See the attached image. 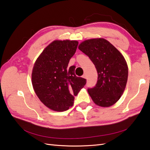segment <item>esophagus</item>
I'll return each instance as SVG.
<instances>
[{
    "label": "esophagus",
    "instance_id": "1",
    "mask_svg": "<svg viewBox=\"0 0 150 150\" xmlns=\"http://www.w3.org/2000/svg\"><path fill=\"white\" fill-rule=\"evenodd\" d=\"M83 78H84V79H86V74L83 75Z\"/></svg>",
    "mask_w": 150,
    "mask_h": 150
}]
</instances>
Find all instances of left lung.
<instances>
[{
  "instance_id": "1",
  "label": "left lung",
  "mask_w": 150,
  "mask_h": 150,
  "mask_svg": "<svg viewBox=\"0 0 150 150\" xmlns=\"http://www.w3.org/2000/svg\"><path fill=\"white\" fill-rule=\"evenodd\" d=\"M90 58L98 71L94 88L88 90L94 103L109 107L118 101L124 93L128 78V66L122 54L104 38L84 40L78 47Z\"/></svg>"
}]
</instances>
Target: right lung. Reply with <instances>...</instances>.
<instances>
[{"instance_id": "obj_1", "label": "right lung", "mask_w": 150, "mask_h": 150, "mask_svg": "<svg viewBox=\"0 0 150 150\" xmlns=\"http://www.w3.org/2000/svg\"><path fill=\"white\" fill-rule=\"evenodd\" d=\"M78 43L76 40H54L34 64L32 86L41 102L49 109L68 110L73 106L74 96L86 84V79L75 75V66L67 67Z\"/></svg>"}]
</instances>
